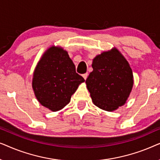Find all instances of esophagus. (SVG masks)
I'll list each match as a JSON object with an SVG mask.
<instances>
[{
    "instance_id": "esophagus-1",
    "label": "esophagus",
    "mask_w": 160,
    "mask_h": 160,
    "mask_svg": "<svg viewBox=\"0 0 160 160\" xmlns=\"http://www.w3.org/2000/svg\"><path fill=\"white\" fill-rule=\"evenodd\" d=\"M82 76H83V78H84V79L86 80V79H87V76H88V73H84V74H83V75H82Z\"/></svg>"
}]
</instances>
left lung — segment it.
Listing matches in <instances>:
<instances>
[{"label":"left lung","mask_w":160,"mask_h":160,"mask_svg":"<svg viewBox=\"0 0 160 160\" xmlns=\"http://www.w3.org/2000/svg\"><path fill=\"white\" fill-rule=\"evenodd\" d=\"M93 71L86 80L93 103L106 111H113L126 103L134 80L130 65L116 47L93 59Z\"/></svg>","instance_id":"8db88e82"}]
</instances>
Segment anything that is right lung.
<instances>
[{"mask_svg": "<svg viewBox=\"0 0 160 160\" xmlns=\"http://www.w3.org/2000/svg\"><path fill=\"white\" fill-rule=\"evenodd\" d=\"M84 81L76 72L75 65L66 50L52 46L37 63L32 87L41 106L58 111L69 103L72 95Z\"/></svg>", "mask_w": 160, "mask_h": 160, "instance_id": "right-lung-1", "label": "right lung"}]
</instances>
